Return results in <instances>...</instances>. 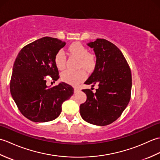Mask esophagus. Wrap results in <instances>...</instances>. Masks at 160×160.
Returning <instances> with one entry per match:
<instances>
[{"mask_svg":"<svg viewBox=\"0 0 160 160\" xmlns=\"http://www.w3.org/2000/svg\"><path fill=\"white\" fill-rule=\"evenodd\" d=\"M80 91V89L78 87H75V88H74V93H78Z\"/></svg>","mask_w":160,"mask_h":160,"instance_id":"esophagus-1","label":"esophagus"}]
</instances>
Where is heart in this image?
<instances>
[{
	"mask_svg": "<svg viewBox=\"0 0 160 160\" xmlns=\"http://www.w3.org/2000/svg\"><path fill=\"white\" fill-rule=\"evenodd\" d=\"M69 52L72 55L80 58L79 66L89 71L95 65L93 56L88 53V50L80 42H73L69 47ZM54 62L59 70H63L66 67V56L63 50H60L56 54ZM86 73L82 70L77 71L67 70L62 73V80L71 85H78L85 79Z\"/></svg>",
	"mask_w": 160,
	"mask_h": 160,
	"instance_id": "obj_1",
	"label": "heart"
}]
</instances>
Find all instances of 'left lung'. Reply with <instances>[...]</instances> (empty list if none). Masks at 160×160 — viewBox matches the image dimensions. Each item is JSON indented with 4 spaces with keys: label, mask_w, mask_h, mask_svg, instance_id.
<instances>
[{
    "label": "left lung",
    "mask_w": 160,
    "mask_h": 160,
    "mask_svg": "<svg viewBox=\"0 0 160 160\" xmlns=\"http://www.w3.org/2000/svg\"><path fill=\"white\" fill-rule=\"evenodd\" d=\"M87 45L93 49L96 62L86 84L98 86L93 93L82 91L87 100L80 104L81 117L88 123L106 126L120 116L130 101L132 87L131 69L121 51L105 39L97 38Z\"/></svg>",
    "instance_id": "left-lung-1"
}]
</instances>
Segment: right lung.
<instances>
[{
  "mask_svg": "<svg viewBox=\"0 0 160 160\" xmlns=\"http://www.w3.org/2000/svg\"><path fill=\"white\" fill-rule=\"evenodd\" d=\"M66 45L58 38L43 37L24 47L13 64L10 92L21 113L35 122L55 120L62 104L73 94V88L65 82L48 87L46 76L59 78L54 58Z\"/></svg>",
  "mask_w": 160,
  "mask_h": 160,
  "instance_id": "add662e5",
  "label": "right lung"
}]
</instances>
